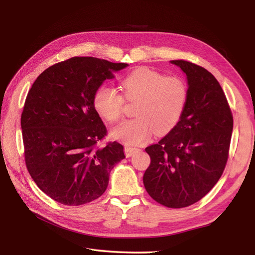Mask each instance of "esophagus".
Segmentation results:
<instances>
[{"instance_id": "obj_1", "label": "esophagus", "mask_w": 255, "mask_h": 255, "mask_svg": "<svg viewBox=\"0 0 255 255\" xmlns=\"http://www.w3.org/2000/svg\"><path fill=\"white\" fill-rule=\"evenodd\" d=\"M137 151H138V149L135 148V146H128V145H126V146H125V152H126L127 157L132 156L133 154H134L135 152H137Z\"/></svg>"}]
</instances>
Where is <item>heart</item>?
<instances>
[{
  "instance_id": "heart-1",
  "label": "heart",
  "mask_w": 255,
  "mask_h": 255,
  "mask_svg": "<svg viewBox=\"0 0 255 255\" xmlns=\"http://www.w3.org/2000/svg\"><path fill=\"white\" fill-rule=\"evenodd\" d=\"M123 97L137 101L136 118L125 120L112 129L113 138L127 144H139L153 134H166L177 125L187 102L186 83L179 76H165L141 67L121 81ZM113 87L102 85L94 95L100 117L115 122L122 115L125 99Z\"/></svg>"
}]
</instances>
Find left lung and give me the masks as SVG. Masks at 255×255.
<instances>
[{"label": "left lung", "instance_id": "left-lung-1", "mask_svg": "<svg viewBox=\"0 0 255 255\" xmlns=\"http://www.w3.org/2000/svg\"><path fill=\"white\" fill-rule=\"evenodd\" d=\"M170 63L186 74L187 102L177 125L145 148L151 163L143 185L156 202L181 208L201 200L220 179L229 156L233 116L211 72L186 60Z\"/></svg>", "mask_w": 255, "mask_h": 255}]
</instances>
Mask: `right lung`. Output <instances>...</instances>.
<instances>
[{
  "mask_svg": "<svg viewBox=\"0 0 255 255\" xmlns=\"http://www.w3.org/2000/svg\"><path fill=\"white\" fill-rule=\"evenodd\" d=\"M128 66L72 57L49 67L29 89L21 115L25 164L37 186L55 201L75 206L101 197L113 168L126 157L119 142L97 146L106 128L94 95Z\"/></svg>",
  "mask_w": 255,
  "mask_h": 255,
  "instance_id": "right-lung-1",
  "label": "right lung"
}]
</instances>
